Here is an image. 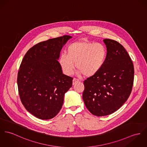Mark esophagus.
Here are the masks:
<instances>
[{
  "instance_id": "34e87169",
  "label": "esophagus",
  "mask_w": 147,
  "mask_h": 147,
  "mask_svg": "<svg viewBox=\"0 0 147 147\" xmlns=\"http://www.w3.org/2000/svg\"><path fill=\"white\" fill-rule=\"evenodd\" d=\"M79 82V79H76V78H74V79H73V85H74V84H76V83H78Z\"/></svg>"
}]
</instances>
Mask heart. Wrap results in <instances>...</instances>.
Masks as SVG:
<instances>
[{"mask_svg":"<svg viewBox=\"0 0 147 147\" xmlns=\"http://www.w3.org/2000/svg\"><path fill=\"white\" fill-rule=\"evenodd\" d=\"M107 49L100 43L79 40L68 46L67 54H62L59 64L66 75L73 74L76 67L79 74L90 77L98 73L107 58Z\"/></svg>","mask_w":147,"mask_h":147,"instance_id":"b5f03b06","label":"heart"}]
</instances>
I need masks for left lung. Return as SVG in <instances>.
<instances>
[{"label":"left lung","instance_id":"left-lung-1","mask_svg":"<svg viewBox=\"0 0 147 147\" xmlns=\"http://www.w3.org/2000/svg\"><path fill=\"white\" fill-rule=\"evenodd\" d=\"M107 58L101 70L84 81L83 100L91 113L97 116L110 115L119 109L129 98L134 82L133 61L118 42L105 39Z\"/></svg>","mask_w":147,"mask_h":147}]
</instances>
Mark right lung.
Segmentation results:
<instances>
[{"mask_svg":"<svg viewBox=\"0 0 147 147\" xmlns=\"http://www.w3.org/2000/svg\"><path fill=\"white\" fill-rule=\"evenodd\" d=\"M72 37L65 35L41 42L28 50L17 76L21 101L35 117L49 120L61 110L73 78L63 73L59 58L63 46Z\"/></svg>","mask_w":147,"mask_h":147,"instance_id":"right-lung-1","label":"right lung"}]
</instances>
